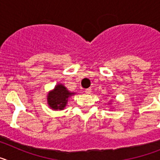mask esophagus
<instances>
[{
  "mask_svg": "<svg viewBox=\"0 0 160 160\" xmlns=\"http://www.w3.org/2000/svg\"><path fill=\"white\" fill-rule=\"evenodd\" d=\"M85 92H86V94H90V93H91V89H90V88L86 89V90H85Z\"/></svg>",
  "mask_w": 160,
  "mask_h": 160,
  "instance_id": "1",
  "label": "esophagus"
}]
</instances>
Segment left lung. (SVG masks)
<instances>
[{"label":"left lung","instance_id":"obj_1","mask_svg":"<svg viewBox=\"0 0 160 160\" xmlns=\"http://www.w3.org/2000/svg\"><path fill=\"white\" fill-rule=\"evenodd\" d=\"M108 104H110V103H108Z\"/></svg>","mask_w":160,"mask_h":160}]
</instances>
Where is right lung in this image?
I'll use <instances>...</instances> for the list:
<instances>
[{"instance_id": "1", "label": "right lung", "mask_w": 160, "mask_h": 160, "mask_svg": "<svg viewBox=\"0 0 160 160\" xmlns=\"http://www.w3.org/2000/svg\"><path fill=\"white\" fill-rule=\"evenodd\" d=\"M74 94H76L75 92H71L64 85L58 83L48 92V105L53 111H62L67 105L68 99Z\"/></svg>"}]
</instances>
